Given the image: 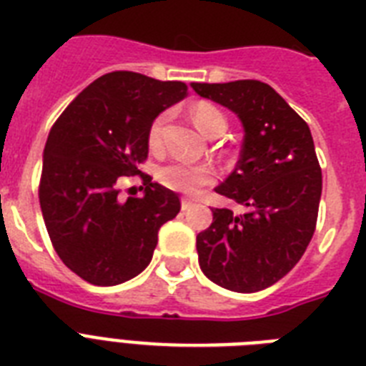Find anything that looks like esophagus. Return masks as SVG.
<instances>
[{"label": "esophagus", "instance_id": "1", "mask_svg": "<svg viewBox=\"0 0 366 366\" xmlns=\"http://www.w3.org/2000/svg\"><path fill=\"white\" fill-rule=\"evenodd\" d=\"M180 207H182V210H188L189 207H193V201L188 197H182V201H180Z\"/></svg>", "mask_w": 366, "mask_h": 366}]
</instances>
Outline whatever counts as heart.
<instances>
[{
    "label": "heart",
    "mask_w": 366,
    "mask_h": 366,
    "mask_svg": "<svg viewBox=\"0 0 366 366\" xmlns=\"http://www.w3.org/2000/svg\"><path fill=\"white\" fill-rule=\"evenodd\" d=\"M192 118L195 122V126L204 135L209 137L224 133L225 127H227V120L222 114V111L216 109L214 105H210V103H204V101H201V103L193 107ZM165 120H167V116L159 114L152 122L150 129H148V144L152 148H157L162 144V133L163 126H165ZM214 177H216V173H214V169L209 167V165L188 162H171L157 171V178H159V182L165 188L173 189V192L188 193V195L201 192L204 186L212 184Z\"/></svg>",
    "instance_id": "heart-1"
}]
</instances>
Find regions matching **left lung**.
<instances>
[{"label": "left lung", "instance_id": "8db88e82", "mask_svg": "<svg viewBox=\"0 0 366 366\" xmlns=\"http://www.w3.org/2000/svg\"><path fill=\"white\" fill-rule=\"evenodd\" d=\"M192 88L244 126L237 167L216 192L246 212L212 209V224L197 234L199 267L225 290H265L297 265L316 231L322 169L310 127L261 80Z\"/></svg>", "mask_w": 366, "mask_h": 366}]
</instances>
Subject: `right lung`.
<instances>
[{
	"instance_id": "obj_1",
	"label": "right lung",
	"mask_w": 366,
	"mask_h": 366,
	"mask_svg": "<svg viewBox=\"0 0 366 366\" xmlns=\"http://www.w3.org/2000/svg\"><path fill=\"white\" fill-rule=\"evenodd\" d=\"M188 96L178 80L112 71L80 92L52 126L39 203L56 254L82 280L116 286L147 269L157 231L180 212L174 192L142 173L141 198L119 197L122 176L141 174L148 129Z\"/></svg>"
}]
</instances>
